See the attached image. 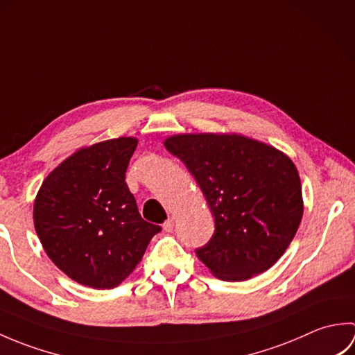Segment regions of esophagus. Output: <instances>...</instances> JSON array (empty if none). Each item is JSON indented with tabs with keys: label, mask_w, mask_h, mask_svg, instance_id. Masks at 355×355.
<instances>
[{
	"label": "esophagus",
	"mask_w": 355,
	"mask_h": 355,
	"mask_svg": "<svg viewBox=\"0 0 355 355\" xmlns=\"http://www.w3.org/2000/svg\"><path fill=\"white\" fill-rule=\"evenodd\" d=\"M173 223H175V220H173V216H171L169 220H166L164 224H163V230L164 232H172L173 229Z\"/></svg>",
	"instance_id": "obj_1"
}]
</instances>
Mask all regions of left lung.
Segmentation results:
<instances>
[{
  "mask_svg": "<svg viewBox=\"0 0 355 355\" xmlns=\"http://www.w3.org/2000/svg\"><path fill=\"white\" fill-rule=\"evenodd\" d=\"M197 180L215 218L198 259L223 281L275 266L304 214L296 166L281 150L238 134H180L164 140Z\"/></svg>",
  "mask_w": 355,
  "mask_h": 355,
  "instance_id": "left-lung-1",
  "label": "left lung"
}]
</instances>
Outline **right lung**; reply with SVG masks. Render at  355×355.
I'll use <instances>...</instances> for the list:
<instances>
[{"label":"right lung","mask_w":355,"mask_h":355,"mask_svg":"<svg viewBox=\"0 0 355 355\" xmlns=\"http://www.w3.org/2000/svg\"><path fill=\"white\" fill-rule=\"evenodd\" d=\"M137 139L82 148L44 180L35 230L53 263L80 285L114 288L132 273L162 230L139 214L125 173Z\"/></svg>","instance_id":"obj_1"}]
</instances>
